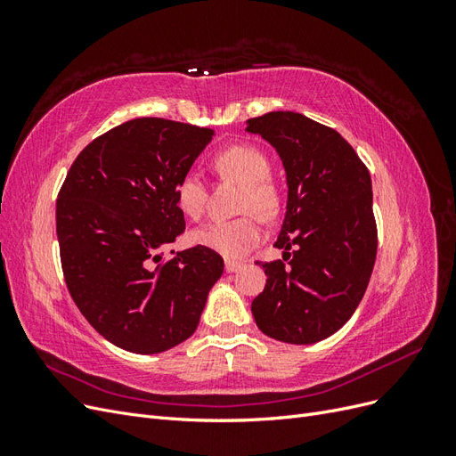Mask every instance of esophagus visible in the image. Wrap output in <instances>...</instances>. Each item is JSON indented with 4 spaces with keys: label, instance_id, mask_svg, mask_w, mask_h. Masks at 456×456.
<instances>
[{
    "label": "esophagus",
    "instance_id": "obj_1",
    "mask_svg": "<svg viewBox=\"0 0 456 456\" xmlns=\"http://www.w3.org/2000/svg\"><path fill=\"white\" fill-rule=\"evenodd\" d=\"M224 268H226V272H238V270H241L243 268V262H240V260H226L224 262Z\"/></svg>",
    "mask_w": 456,
    "mask_h": 456
}]
</instances>
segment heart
<instances>
[{"label": "heart", "mask_w": 456, "mask_h": 456, "mask_svg": "<svg viewBox=\"0 0 456 456\" xmlns=\"http://www.w3.org/2000/svg\"><path fill=\"white\" fill-rule=\"evenodd\" d=\"M218 176L240 184L238 211L243 215L232 220H213L190 232V241L228 258L243 256L265 240L262 218L272 220L281 213L283 191L270 178V159L262 150L249 144H233L220 150L213 158ZM175 203L184 216L200 220L207 205L203 178L188 171L175 186Z\"/></svg>", "instance_id": "b5f03b06"}]
</instances>
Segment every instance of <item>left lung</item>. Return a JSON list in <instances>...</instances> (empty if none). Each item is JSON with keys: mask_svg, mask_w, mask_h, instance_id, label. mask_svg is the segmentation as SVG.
<instances>
[{"mask_svg": "<svg viewBox=\"0 0 456 456\" xmlns=\"http://www.w3.org/2000/svg\"><path fill=\"white\" fill-rule=\"evenodd\" d=\"M247 131L278 150L289 186L283 260H256L268 280L253 317L270 338L320 342L350 320L375 266L369 169L335 129L297 112L251 118Z\"/></svg>", "mask_w": 456, "mask_h": 456, "instance_id": "1", "label": "left lung"}]
</instances>
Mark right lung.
<instances>
[{"label": "right lung", "instance_id": "1", "mask_svg": "<svg viewBox=\"0 0 456 456\" xmlns=\"http://www.w3.org/2000/svg\"><path fill=\"white\" fill-rule=\"evenodd\" d=\"M213 129L136 118L96 136L57 200L64 281L96 333L133 354H159L198 329L224 260L205 247L165 260L184 232L175 186ZM173 253V251H171Z\"/></svg>", "mask_w": 456, "mask_h": 456}]
</instances>
